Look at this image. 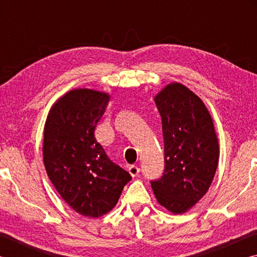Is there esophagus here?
I'll use <instances>...</instances> for the list:
<instances>
[{
  "mask_svg": "<svg viewBox=\"0 0 257 257\" xmlns=\"http://www.w3.org/2000/svg\"><path fill=\"white\" fill-rule=\"evenodd\" d=\"M139 172H141V169H139L137 165H132V167H129V173L133 177H137L139 175Z\"/></svg>",
  "mask_w": 257,
  "mask_h": 257,
  "instance_id": "esophagus-1",
  "label": "esophagus"
}]
</instances>
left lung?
I'll return each instance as SVG.
<instances>
[{"label": "left lung", "instance_id": "obj_1", "mask_svg": "<svg viewBox=\"0 0 257 257\" xmlns=\"http://www.w3.org/2000/svg\"><path fill=\"white\" fill-rule=\"evenodd\" d=\"M154 101L162 119L165 164L162 176L151 186L161 205L180 214L210 188L219 143L206 106L184 85H168Z\"/></svg>", "mask_w": 257, "mask_h": 257}]
</instances>
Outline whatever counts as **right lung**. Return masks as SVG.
<instances>
[{
    "instance_id": "right-lung-1",
    "label": "right lung",
    "mask_w": 257,
    "mask_h": 257,
    "mask_svg": "<svg viewBox=\"0 0 257 257\" xmlns=\"http://www.w3.org/2000/svg\"><path fill=\"white\" fill-rule=\"evenodd\" d=\"M108 99L107 94L96 90H70L51 108L44 128L47 176L64 202L88 217L110 212L132 180L95 138Z\"/></svg>"
}]
</instances>
